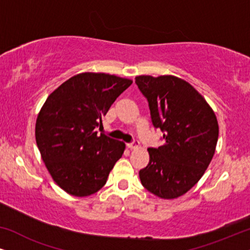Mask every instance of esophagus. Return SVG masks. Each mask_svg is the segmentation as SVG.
I'll use <instances>...</instances> for the list:
<instances>
[{
  "instance_id": "esophagus-1",
  "label": "esophagus",
  "mask_w": 250,
  "mask_h": 250,
  "mask_svg": "<svg viewBox=\"0 0 250 250\" xmlns=\"http://www.w3.org/2000/svg\"><path fill=\"white\" fill-rule=\"evenodd\" d=\"M139 145H140V143H139L138 140H134V141L131 142V143H127L126 146H127V148H129V149H136V148H139Z\"/></svg>"
}]
</instances>
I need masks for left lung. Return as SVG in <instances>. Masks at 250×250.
<instances>
[{"label":"left lung","instance_id":"obj_1","mask_svg":"<svg viewBox=\"0 0 250 250\" xmlns=\"http://www.w3.org/2000/svg\"><path fill=\"white\" fill-rule=\"evenodd\" d=\"M135 83L149 104L164 145L149 148L150 160L139 172L142 186L163 199L188 192L204 175L218 139L216 116L188 82L175 76H138Z\"/></svg>","mask_w":250,"mask_h":250}]
</instances>
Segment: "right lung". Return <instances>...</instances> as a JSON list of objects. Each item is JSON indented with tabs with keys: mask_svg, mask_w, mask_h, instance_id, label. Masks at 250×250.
Returning a JSON list of instances; mask_svg holds the SVG:
<instances>
[{
	"mask_svg": "<svg viewBox=\"0 0 250 250\" xmlns=\"http://www.w3.org/2000/svg\"><path fill=\"white\" fill-rule=\"evenodd\" d=\"M131 84L115 75L82 73L47 97L37 116L36 143L54 182L67 193L87 197L107 182L125 143L98 135L97 128Z\"/></svg>",
	"mask_w": 250,
	"mask_h": 250,
	"instance_id": "obj_1",
	"label": "right lung"
}]
</instances>
